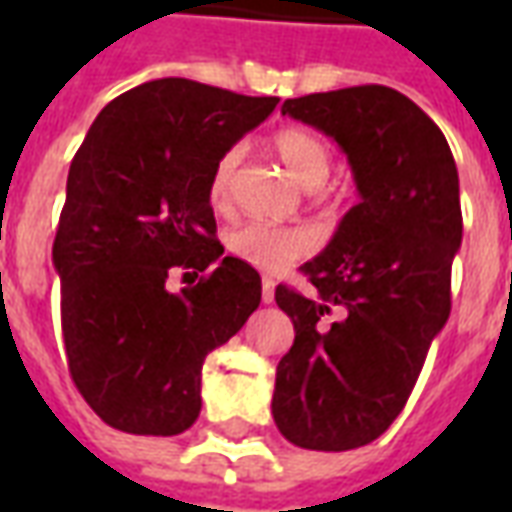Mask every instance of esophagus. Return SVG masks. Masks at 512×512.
Returning <instances> with one entry per match:
<instances>
[{
  "instance_id": "esophagus-1",
  "label": "esophagus",
  "mask_w": 512,
  "mask_h": 512,
  "mask_svg": "<svg viewBox=\"0 0 512 512\" xmlns=\"http://www.w3.org/2000/svg\"><path fill=\"white\" fill-rule=\"evenodd\" d=\"M263 304H271L274 301V282L271 279H263V293H260Z\"/></svg>"
}]
</instances>
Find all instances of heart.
Segmentation results:
<instances>
[{"mask_svg": "<svg viewBox=\"0 0 512 512\" xmlns=\"http://www.w3.org/2000/svg\"><path fill=\"white\" fill-rule=\"evenodd\" d=\"M274 150L282 164L293 172L304 189H323L334 172V156L321 136L307 128H285L274 136ZM241 164V147H227L213 161L208 175V202L213 211H230L235 191V175ZM227 252L238 257L246 266L263 274H279L299 257L310 255L315 238L310 230L301 227H277V224L246 222L235 227L224 238Z\"/></svg>", "mask_w": 512, "mask_h": 512, "instance_id": "obj_1", "label": "heart"}]
</instances>
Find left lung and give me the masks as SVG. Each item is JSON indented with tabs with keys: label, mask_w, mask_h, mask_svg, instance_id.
<instances>
[{
	"label": "left lung",
	"mask_w": 512,
	"mask_h": 512,
	"mask_svg": "<svg viewBox=\"0 0 512 512\" xmlns=\"http://www.w3.org/2000/svg\"><path fill=\"white\" fill-rule=\"evenodd\" d=\"M282 115L343 147L359 202L301 266L315 296L288 285L274 293L296 340L279 359L271 411L296 447L356 450L403 411L450 318L463 235L458 169L439 126L384 84L288 98ZM332 311L341 318L329 324Z\"/></svg>",
	"instance_id": "left-lung-1"
}]
</instances>
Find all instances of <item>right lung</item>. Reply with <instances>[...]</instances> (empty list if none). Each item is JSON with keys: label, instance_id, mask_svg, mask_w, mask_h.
<instances>
[{"label": "right lung", "instance_id": "obj_1", "mask_svg": "<svg viewBox=\"0 0 512 512\" xmlns=\"http://www.w3.org/2000/svg\"><path fill=\"white\" fill-rule=\"evenodd\" d=\"M279 98L156 79L95 117L54 238L68 370L106 425L178 436L200 417L202 362L260 304V274L224 257L208 202L216 158ZM172 270L203 277L169 294Z\"/></svg>", "mask_w": 512, "mask_h": 512}]
</instances>
